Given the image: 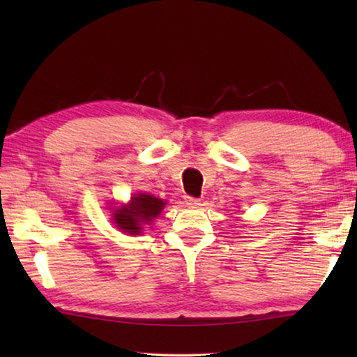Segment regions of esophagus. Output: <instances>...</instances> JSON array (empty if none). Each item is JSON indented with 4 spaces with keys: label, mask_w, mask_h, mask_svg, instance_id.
I'll return each instance as SVG.
<instances>
[{
    "label": "esophagus",
    "mask_w": 357,
    "mask_h": 357,
    "mask_svg": "<svg viewBox=\"0 0 357 357\" xmlns=\"http://www.w3.org/2000/svg\"><path fill=\"white\" fill-rule=\"evenodd\" d=\"M185 204H189V206H198V204H200V200L195 197H185Z\"/></svg>",
    "instance_id": "1"
}]
</instances>
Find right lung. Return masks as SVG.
I'll list each match as a JSON object with an SVG mask.
<instances>
[{"mask_svg": "<svg viewBox=\"0 0 357 357\" xmlns=\"http://www.w3.org/2000/svg\"><path fill=\"white\" fill-rule=\"evenodd\" d=\"M164 204L165 203L159 198L140 193L132 198L129 206L121 208L116 211V214H113L114 223L123 231L138 234L142 231V223H148L159 215L160 211L164 209Z\"/></svg>", "mask_w": 357, "mask_h": 357, "instance_id": "1", "label": "right lung"}]
</instances>
